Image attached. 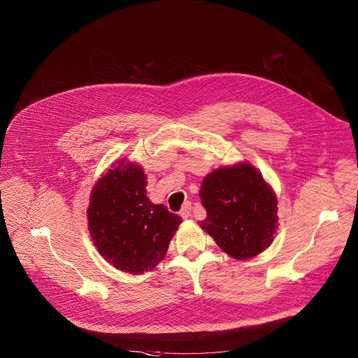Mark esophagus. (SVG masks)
I'll list each match as a JSON object with an SVG mask.
<instances>
[{
	"mask_svg": "<svg viewBox=\"0 0 358 358\" xmlns=\"http://www.w3.org/2000/svg\"><path fill=\"white\" fill-rule=\"evenodd\" d=\"M191 208H192V205H191V202H185L184 203V206L181 208V210H180V215L182 218H188V217H191Z\"/></svg>",
	"mask_w": 358,
	"mask_h": 358,
	"instance_id": "34e87169",
	"label": "esophagus"
}]
</instances>
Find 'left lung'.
I'll use <instances>...</instances> for the list:
<instances>
[{
	"mask_svg": "<svg viewBox=\"0 0 358 358\" xmlns=\"http://www.w3.org/2000/svg\"><path fill=\"white\" fill-rule=\"evenodd\" d=\"M199 196L208 213L202 228L229 256L246 260L273 242L278 202L253 166L217 169L203 178Z\"/></svg>",
	"mask_w": 358,
	"mask_h": 358,
	"instance_id": "1",
	"label": "left lung"
}]
</instances>
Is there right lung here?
I'll use <instances>...</instances> for the list:
<instances>
[{"mask_svg":"<svg viewBox=\"0 0 358 358\" xmlns=\"http://www.w3.org/2000/svg\"><path fill=\"white\" fill-rule=\"evenodd\" d=\"M87 213L99 253L131 274L156 267L182 222L180 215L148 199L143 169L123 162L96 182Z\"/></svg>","mask_w":358,"mask_h":358,"instance_id":"add662e5","label":"right lung"}]
</instances>
